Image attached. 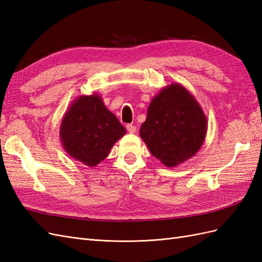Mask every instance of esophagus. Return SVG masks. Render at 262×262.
<instances>
[{"label": "esophagus", "instance_id": "34e87169", "mask_svg": "<svg viewBox=\"0 0 262 262\" xmlns=\"http://www.w3.org/2000/svg\"><path fill=\"white\" fill-rule=\"evenodd\" d=\"M126 130L130 133H134L137 131V126L133 125V124H126Z\"/></svg>", "mask_w": 262, "mask_h": 262}]
</instances>
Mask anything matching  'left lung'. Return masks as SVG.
Here are the masks:
<instances>
[{
  "label": "left lung",
  "mask_w": 262,
  "mask_h": 262,
  "mask_svg": "<svg viewBox=\"0 0 262 262\" xmlns=\"http://www.w3.org/2000/svg\"><path fill=\"white\" fill-rule=\"evenodd\" d=\"M207 130L199 102L177 83L166 86L150 101L140 136L153 156L173 167L196 154Z\"/></svg>",
  "instance_id": "1"
}]
</instances>
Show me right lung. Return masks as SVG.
Instances as JSON below:
<instances>
[{"label":"right lung","instance_id":"add662e5","mask_svg":"<svg viewBox=\"0 0 262 262\" xmlns=\"http://www.w3.org/2000/svg\"><path fill=\"white\" fill-rule=\"evenodd\" d=\"M125 133L124 126L106 108L97 94L76 98L60 126V138L66 152L90 167L104 161L114 144Z\"/></svg>","mask_w":262,"mask_h":262}]
</instances>
